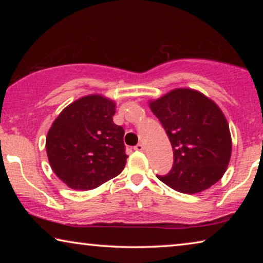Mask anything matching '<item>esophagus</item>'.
Instances as JSON below:
<instances>
[{
    "label": "esophagus",
    "instance_id": "esophagus-1",
    "mask_svg": "<svg viewBox=\"0 0 263 263\" xmlns=\"http://www.w3.org/2000/svg\"><path fill=\"white\" fill-rule=\"evenodd\" d=\"M134 149L138 151V152H142V151L145 149V147H143L142 143H138V145H136V146L134 147Z\"/></svg>",
    "mask_w": 263,
    "mask_h": 263
}]
</instances>
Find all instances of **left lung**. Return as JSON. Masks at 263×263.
<instances>
[{"label":"left lung","mask_w":263,"mask_h":263,"mask_svg":"<svg viewBox=\"0 0 263 263\" xmlns=\"http://www.w3.org/2000/svg\"><path fill=\"white\" fill-rule=\"evenodd\" d=\"M174 151L170 172L157 176L184 194H196L224 176L231 158L229 123L213 100L192 88H176L149 102Z\"/></svg>","instance_id":"obj_1"}]
</instances>
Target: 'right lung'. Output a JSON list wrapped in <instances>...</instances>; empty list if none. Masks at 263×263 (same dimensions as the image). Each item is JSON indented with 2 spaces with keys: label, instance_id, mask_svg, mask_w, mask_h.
<instances>
[{
  "label": "right lung",
  "instance_id": "right-lung-1",
  "mask_svg": "<svg viewBox=\"0 0 263 263\" xmlns=\"http://www.w3.org/2000/svg\"><path fill=\"white\" fill-rule=\"evenodd\" d=\"M116 104L100 95L69 104L46 136V154L57 177L71 189L91 190L123 171L124 129L114 123Z\"/></svg>",
  "mask_w": 263,
  "mask_h": 263
}]
</instances>
